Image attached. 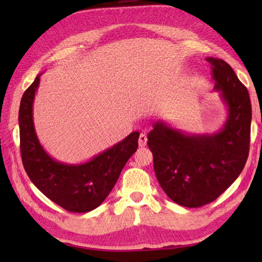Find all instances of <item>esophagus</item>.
<instances>
[{
	"label": "esophagus",
	"mask_w": 262,
	"mask_h": 262,
	"mask_svg": "<svg viewBox=\"0 0 262 262\" xmlns=\"http://www.w3.org/2000/svg\"><path fill=\"white\" fill-rule=\"evenodd\" d=\"M147 142H148L147 135L142 133V134H140V137H139V145H140V147H144V145L147 144Z\"/></svg>",
	"instance_id": "obj_1"
}]
</instances>
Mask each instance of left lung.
I'll use <instances>...</instances> for the list:
<instances>
[{
	"label": "left lung",
	"instance_id": "1",
	"mask_svg": "<svg viewBox=\"0 0 262 262\" xmlns=\"http://www.w3.org/2000/svg\"><path fill=\"white\" fill-rule=\"evenodd\" d=\"M214 89L228 106L219 133L189 135L164 121L154 123L148 147L157 180L172 201L199 208L216 200L241 174L250 150L252 107L246 86L224 60L207 57Z\"/></svg>",
	"mask_w": 262,
	"mask_h": 262
}]
</instances>
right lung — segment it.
<instances>
[{"label":"right lung","mask_w":262,"mask_h":262,"mask_svg":"<svg viewBox=\"0 0 262 262\" xmlns=\"http://www.w3.org/2000/svg\"><path fill=\"white\" fill-rule=\"evenodd\" d=\"M40 75L26 89L20 100L21 162L31 181L50 200L70 212L91 211L103 203L114 187L123 166L139 147L140 133H132L86 163L72 165L56 162L43 150L34 130L32 108Z\"/></svg>","instance_id":"add662e5"}]
</instances>
